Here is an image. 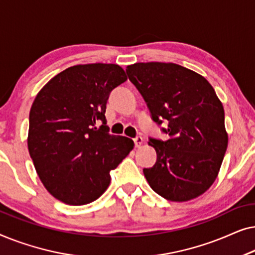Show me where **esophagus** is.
<instances>
[{
    "label": "esophagus",
    "mask_w": 255,
    "mask_h": 255,
    "mask_svg": "<svg viewBox=\"0 0 255 255\" xmlns=\"http://www.w3.org/2000/svg\"><path fill=\"white\" fill-rule=\"evenodd\" d=\"M133 142H134L135 147H140L141 144H142V137H140V135H138V137H135V138L133 139Z\"/></svg>",
    "instance_id": "34e87169"
}]
</instances>
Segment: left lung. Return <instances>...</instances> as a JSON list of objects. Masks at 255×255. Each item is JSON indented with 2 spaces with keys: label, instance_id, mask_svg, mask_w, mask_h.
<instances>
[{
  "label": "left lung",
  "instance_id": "8db88e82",
  "mask_svg": "<svg viewBox=\"0 0 255 255\" xmlns=\"http://www.w3.org/2000/svg\"><path fill=\"white\" fill-rule=\"evenodd\" d=\"M127 74L147 104L152 121L168 134L149 137L156 160L144 175L156 194L173 202L193 200L217 177L228 147L224 109L203 76L176 64L138 62Z\"/></svg>",
  "mask_w": 255,
  "mask_h": 255
}]
</instances>
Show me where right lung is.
Returning <instances> with one entry per match:
<instances>
[{
  "instance_id": "add662e5",
  "label": "right lung",
  "mask_w": 255,
  "mask_h": 255,
  "mask_svg": "<svg viewBox=\"0 0 255 255\" xmlns=\"http://www.w3.org/2000/svg\"><path fill=\"white\" fill-rule=\"evenodd\" d=\"M114 64L78 65L51 79L34 99L27 147L48 193L69 205L95 201L110 183L133 141L109 133L111 92L127 81Z\"/></svg>"
}]
</instances>
